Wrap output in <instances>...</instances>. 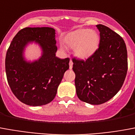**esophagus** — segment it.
Listing matches in <instances>:
<instances>
[{
  "label": "esophagus",
  "instance_id": "34e87169",
  "mask_svg": "<svg viewBox=\"0 0 135 135\" xmlns=\"http://www.w3.org/2000/svg\"><path fill=\"white\" fill-rule=\"evenodd\" d=\"M73 67V62H72V61L71 60H70V61H69V69H71Z\"/></svg>",
  "mask_w": 135,
  "mask_h": 135
}]
</instances>
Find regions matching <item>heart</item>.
<instances>
[{
  "label": "heart",
  "instance_id": "obj_1",
  "mask_svg": "<svg viewBox=\"0 0 135 135\" xmlns=\"http://www.w3.org/2000/svg\"><path fill=\"white\" fill-rule=\"evenodd\" d=\"M100 37L94 30L81 28L70 32L64 38L67 47L74 49V54L81 59L92 56L98 50Z\"/></svg>",
  "mask_w": 135,
  "mask_h": 135
}]
</instances>
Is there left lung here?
Instances as JSON below:
<instances>
[{"label": "left lung", "mask_w": 135, "mask_h": 135, "mask_svg": "<svg viewBox=\"0 0 135 135\" xmlns=\"http://www.w3.org/2000/svg\"><path fill=\"white\" fill-rule=\"evenodd\" d=\"M100 33L98 50L86 61L73 59L78 98L98 105L117 94L127 72V51L122 37L104 25H97Z\"/></svg>", "instance_id": "obj_1"}]
</instances>
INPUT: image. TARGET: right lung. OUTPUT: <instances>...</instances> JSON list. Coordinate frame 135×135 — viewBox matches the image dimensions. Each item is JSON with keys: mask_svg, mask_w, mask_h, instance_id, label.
Wrapping results in <instances>:
<instances>
[{"mask_svg": "<svg viewBox=\"0 0 135 135\" xmlns=\"http://www.w3.org/2000/svg\"><path fill=\"white\" fill-rule=\"evenodd\" d=\"M55 29L50 27H27L18 32L11 43L6 56L7 80L14 95L27 105L42 106L55 98L69 59L56 56ZM35 42L42 56L33 62L24 56L27 46Z\"/></svg>", "mask_w": 135, "mask_h": 135, "instance_id": "right-lung-1", "label": "right lung"}]
</instances>
